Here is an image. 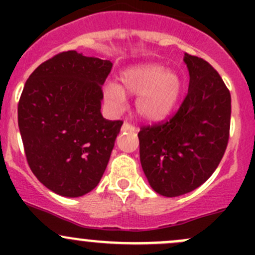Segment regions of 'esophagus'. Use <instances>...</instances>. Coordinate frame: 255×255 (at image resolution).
<instances>
[{"mask_svg":"<svg viewBox=\"0 0 255 255\" xmlns=\"http://www.w3.org/2000/svg\"><path fill=\"white\" fill-rule=\"evenodd\" d=\"M126 130H130V132H134L135 127L133 125H130V123L125 122V123H123V126H122V132H126Z\"/></svg>","mask_w":255,"mask_h":255,"instance_id":"obj_1","label":"esophagus"}]
</instances>
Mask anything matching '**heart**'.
<instances>
[{
    "label": "heart",
    "instance_id": "1",
    "mask_svg": "<svg viewBox=\"0 0 255 255\" xmlns=\"http://www.w3.org/2000/svg\"><path fill=\"white\" fill-rule=\"evenodd\" d=\"M181 89V80L176 73L158 64H143L123 70L120 74V85L107 82L104 96L110 106L120 110L126 101V94L138 95V115L144 120L159 121L173 111Z\"/></svg>",
    "mask_w": 255,
    "mask_h": 255
}]
</instances>
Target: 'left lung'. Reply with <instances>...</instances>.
I'll return each mask as SVG.
<instances>
[{
  "mask_svg": "<svg viewBox=\"0 0 255 255\" xmlns=\"http://www.w3.org/2000/svg\"><path fill=\"white\" fill-rule=\"evenodd\" d=\"M189 91L179 111L143 127L140 164L159 195L176 197L197 189L220 164L230 138L231 94L206 60L185 53Z\"/></svg>",
  "mask_w": 255,
  "mask_h": 255,
  "instance_id": "obj_1",
  "label": "left lung"
}]
</instances>
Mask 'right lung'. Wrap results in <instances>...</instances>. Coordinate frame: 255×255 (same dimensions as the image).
<instances>
[{"label":"right lung","instance_id":"1","mask_svg":"<svg viewBox=\"0 0 255 255\" xmlns=\"http://www.w3.org/2000/svg\"><path fill=\"white\" fill-rule=\"evenodd\" d=\"M110 60L64 51L28 78L18 126L28 165L50 191L80 197L97 186L122 121L102 117V85Z\"/></svg>","mask_w":255,"mask_h":255}]
</instances>
